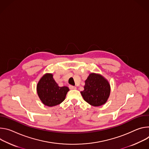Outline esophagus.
<instances>
[{
  "mask_svg": "<svg viewBox=\"0 0 149 149\" xmlns=\"http://www.w3.org/2000/svg\"><path fill=\"white\" fill-rule=\"evenodd\" d=\"M69 88L70 89H76V87L74 86H72V85H70L69 86Z\"/></svg>",
  "mask_w": 149,
  "mask_h": 149,
  "instance_id": "1",
  "label": "esophagus"
}]
</instances>
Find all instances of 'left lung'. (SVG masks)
Instances as JSON below:
<instances>
[{"instance_id": "left-lung-1", "label": "left lung", "mask_w": 149, "mask_h": 149, "mask_svg": "<svg viewBox=\"0 0 149 149\" xmlns=\"http://www.w3.org/2000/svg\"><path fill=\"white\" fill-rule=\"evenodd\" d=\"M111 92L108 81L102 75L91 73L85 80L84 90L80 92L84 100L93 107L106 103Z\"/></svg>"}]
</instances>
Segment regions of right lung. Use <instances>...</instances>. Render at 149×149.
Listing matches in <instances>:
<instances>
[{
    "mask_svg": "<svg viewBox=\"0 0 149 149\" xmlns=\"http://www.w3.org/2000/svg\"><path fill=\"white\" fill-rule=\"evenodd\" d=\"M37 91L43 104L53 107L61 104L65 100L69 89L67 86L60 87L53 79V74L46 73L39 80Z\"/></svg>",
    "mask_w": 149,
    "mask_h": 149,
    "instance_id": "add662e5",
    "label": "right lung"
}]
</instances>
